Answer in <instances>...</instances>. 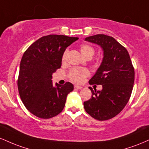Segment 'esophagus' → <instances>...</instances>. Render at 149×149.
I'll return each mask as SVG.
<instances>
[{
    "label": "esophagus",
    "instance_id": "obj_1",
    "mask_svg": "<svg viewBox=\"0 0 149 149\" xmlns=\"http://www.w3.org/2000/svg\"><path fill=\"white\" fill-rule=\"evenodd\" d=\"M74 88L77 89V90H81L83 88V87L80 86V85H74Z\"/></svg>",
    "mask_w": 149,
    "mask_h": 149
}]
</instances>
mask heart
Wrapping results in <instances>:
<instances>
[{"mask_svg":"<svg viewBox=\"0 0 149 149\" xmlns=\"http://www.w3.org/2000/svg\"><path fill=\"white\" fill-rule=\"evenodd\" d=\"M80 51L81 54L85 58H92L95 54V49L92 45L89 44H82L80 47ZM67 50H65L63 53L62 60L64 61L66 59ZM69 78L70 80L76 83H80L84 80L87 77L90 76V71L85 68H73L70 70L69 73Z\"/></svg>","mask_w":149,"mask_h":149,"instance_id":"heart-1","label":"heart"}]
</instances>
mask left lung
<instances>
[{"mask_svg": "<svg viewBox=\"0 0 149 149\" xmlns=\"http://www.w3.org/2000/svg\"><path fill=\"white\" fill-rule=\"evenodd\" d=\"M86 41L102 47L104 57L96 73L89 80L90 85H102V90L92 92L84 102L85 110L98 120L117 116L129 101L134 82V69L125 47L111 36L97 34L85 38Z\"/></svg>", "mask_w": 149, "mask_h": 149, "instance_id": "8db88e82", "label": "left lung"}]
</instances>
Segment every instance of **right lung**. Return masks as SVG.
I'll use <instances>...</instances> for the list:
<instances>
[{
    "instance_id": "add662e5",
    "label": "right lung",
    "mask_w": 149,
    "mask_h": 149,
    "mask_svg": "<svg viewBox=\"0 0 149 149\" xmlns=\"http://www.w3.org/2000/svg\"><path fill=\"white\" fill-rule=\"evenodd\" d=\"M78 39L64 35L42 36L25 51L20 62L17 86L24 105L32 114L43 119L56 116L64 109L69 82L53 86L52 73L61 66L63 53Z\"/></svg>"
}]
</instances>
